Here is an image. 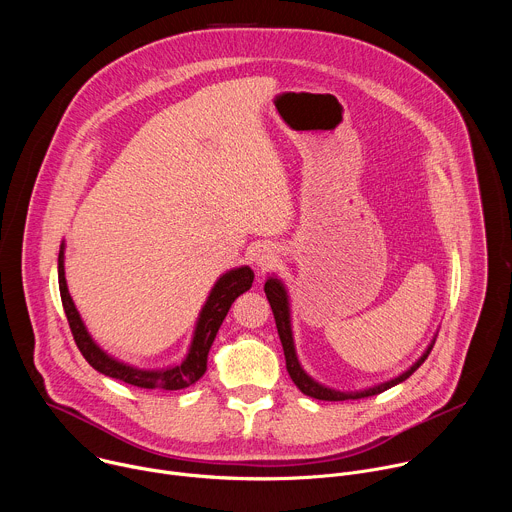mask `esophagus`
<instances>
[{"label": "esophagus", "mask_w": 512, "mask_h": 512, "mask_svg": "<svg viewBox=\"0 0 512 512\" xmlns=\"http://www.w3.org/2000/svg\"><path fill=\"white\" fill-rule=\"evenodd\" d=\"M253 259H255L257 267L265 269V267H269V265L277 259V251H275V247H271V245H259V247L255 249V253H253Z\"/></svg>", "instance_id": "34e87169"}]
</instances>
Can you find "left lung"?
Masks as SVG:
<instances>
[{
  "label": "left lung",
  "mask_w": 512,
  "mask_h": 512,
  "mask_svg": "<svg viewBox=\"0 0 512 512\" xmlns=\"http://www.w3.org/2000/svg\"><path fill=\"white\" fill-rule=\"evenodd\" d=\"M265 296L269 300V306L273 310V316H275V326H277V334H279V340H281V346H283V354H285V367H287V373L291 377V381L296 383V387L308 395V397H314V399H320V401H348V399H364V397H373V395H379L399 383H403L405 379H409L421 364L423 360L429 356L435 340L429 344V348L425 350V354L413 364V367L409 371H405L403 375H399L397 379L393 381H387V383H381L377 387H371V389H364V391H356V393H342V391H334V389H328L320 383H316L312 377H308L304 373V369L300 367L298 362V356H296V348H294V338H291V324H289V306H287V294L285 289L281 285V281L277 279H267L265 281Z\"/></svg>",
  "instance_id": "obj_1"
}]
</instances>
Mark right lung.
<instances>
[{
    "instance_id": "right-lung-1",
    "label": "right lung",
    "mask_w": 512,
    "mask_h": 512,
    "mask_svg": "<svg viewBox=\"0 0 512 512\" xmlns=\"http://www.w3.org/2000/svg\"><path fill=\"white\" fill-rule=\"evenodd\" d=\"M253 271L249 267H239L229 273H225L221 279L216 281L212 287L210 296L200 312L194 338L190 344V352L184 358L182 364L166 371H139L133 367H127V364L111 358L105 354L89 336L75 304L70 300L66 279H64V247L60 245L58 253V287H60V300L62 308L72 332V338H75L81 354L85 360L91 364V367L111 379H117L121 383L139 387V389H158V391H180L190 385H194L206 371V356L208 350L216 338L218 328H221L223 320L227 318L233 302L245 294V291L253 283Z\"/></svg>"
}]
</instances>
